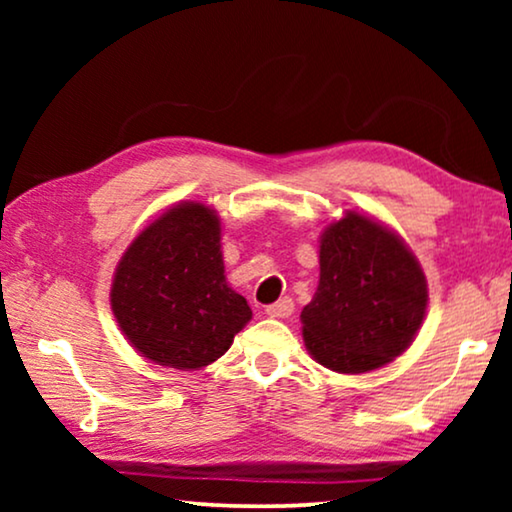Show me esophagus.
I'll list each match as a JSON object with an SVG mask.
<instances>
[{
  "label": "esophagus",
  "mask_w": 512,
  "mask_h": 512,
  "mask_svg": "<svg viewBox=\"0 0 512 512\" xmlns=\"http://www.w3.org/2000/svg\"><path fill=\"white\" fill-rule=\"evenodd\" d=\"M291 312H293L291 298H282V300H277V303L265 307V314H268V317H275V319H286Z\"/></svg>",
  "instance_id": "1"
}]
</instances>
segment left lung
Returning <instances> with one entry per match:
<instances>
[{
    "label": "left lung",
    "instance_id": "8db88e82",
    "mask_svg": "<svg viewBox=\"0 0 512 512\" xmlns=\"http://www.w3.org/2000/svg\"><path fill=\"white\" fill-rule=\"evenodd\" d=\"M319 286L303 307V338L321 366L368 373L401 356L424 321L426 277L405 242L347 212L319 244Z\"/></svg>",
    "mask_w": 512,
    "mask_h": 512
}]
</instances>
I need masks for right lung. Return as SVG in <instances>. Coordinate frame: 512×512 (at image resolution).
Wrapping results in <instances>:
<instances>
[{"mask_svg": "<svg viewBox=\"0 0 512 512\" xmlns=\"http://www.w3.org/2000/svg\"><path fill=\"white\" fill-rule=\"evenodd\" d=\"M125 338L158 366L198 370L247 326L251 307L223 275L221 221L202 202H181L135 237L111 284Z\"/></svg>", "mask_w": 512, "mask_h": 512, "instance_id": "add662e5", "label": "right lung"}]
</instances>
